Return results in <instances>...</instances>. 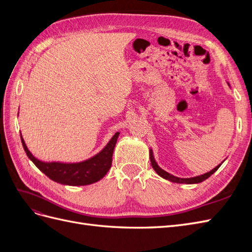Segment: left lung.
Here are the masks:
<instances>
[{"mask_svg": "<svg viewBox=\"0 0 252 252\" xmlns=\"http://www.w3.org/2000/svg\"><path fill=\"white\" fill-rule=\"evenodd\" d=\"M150 162H151L152 168H154V169L156 170V172L159 175V177H162V178H164V179H166V180H168V181H170V182H173V183H186V184H194V183H201V182H203L204 180L208 179L211 174H213V172H216V171L219 169V167L220 166V164L219 166L216 167L215 169H212L211 171H209V172H207V173H205V174L199 175V177L190 178V179H180V178L174 177V175H171V174H169L168 172H166L165 170L159 168V167H158V164H157V162L155 161L154 157H152V152H151V151H150Z\"/></svg>", "mask_w": 252, "mask_h": 252, "instance_id": "left-lung-1", "label": "left lung"}]
</instances>
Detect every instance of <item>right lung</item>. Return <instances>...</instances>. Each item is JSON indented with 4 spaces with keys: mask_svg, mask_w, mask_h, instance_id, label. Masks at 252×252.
I'll use <instances>...</instances> for the list:
<instances>
[{
    "mask_svg": "<svg viewBox=\"0 0 252 252\" xmlns=\"http://www.w3.org/2000/svg\"><path fill=\"white\" fill-rule=\"evenodd\" d=\"M117 132L112 136L106 147L87 161L73 164L64 163H45L35 158L28 150L26 144L21 135L22 145L24 147L27 157L32 159V163L39 168L43 173L47 175L49 179L63 185L69 186H84L89 185L93 183L101 180L104 175L108 172L112 163V154L114 146L119 136Z\"/></svg>",
    "mask_w": 252,
    "mask_h": 252,
    "instance_id": "obj_1",
    "label": "right lung"
}]
</instances>
